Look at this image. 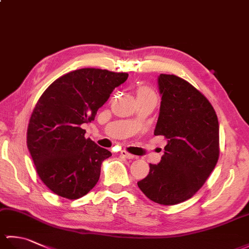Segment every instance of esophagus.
Listing matches in <instances>:
<instances>
[{
    "label": "esophagus",
    "instance_id": "obj_1",
    "mask_svg": "<svg viewBox=\"0 0 249 249\" xmlns=\"http://www.w3.org/2000/svg\"><path fill=\"white\" fill-rule=\"evenodd\" d=\"M120 155H121L122 157H124V158H127V160H133V158H135L134 155L129 154V153L126 152V151H122V152L120 153Z\"/></svg>",
    "mask_w": 249,
    "mask_h": 249
}]
</instances>
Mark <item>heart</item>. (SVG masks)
<instances>
[{
    "label": "heart",
    "instance_id": "b5f03b06",
    "mask_svg": "<svg viewBox=\"0 0 249 249\" xmlns=\"http://www.w3.org/2000/svg\"><path fill=\"white\" fill-rule=\"evenodd\" d=\"M147 94H154L152 89L147 87H140L137 89V97L142 96V95H147Z\"/></svg>",
    "mask_w": 249,
    "mask_h": 249
}]
</instances>
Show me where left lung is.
I'll use <instances>...</instances> for the list:
<instances>
[{
	"mask_svg": "<svg viewBox=\"0 0 249 249\" xmlns=\"http://www.w3.org/2000/svg\"><path fill=\"white\" fill-rule=\"evenodd\" d=\"M157 82L161 102L154 135L165 137L167 145L138 187L154 202L173 205L192 198L214 170L219 125L212 105L189 82L165 73Z\"/></svg>",
	"mask_w": 249,
	"mask_h": 249,
	"instance_id": "8db88e82",
	"label": "left lung"
}]
</instances>
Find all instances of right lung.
<instances>
[{"instance_id": "add662e5", "label": "right lung", "mask_w": 249, "mask_h": 249, "mask_svg": "<svg viewBox=\"0 0 249 249\" xmlns=\"http://www.w3.org/2000/svg\"><path fill=\"white\" fill-rule=\"evenodd\" d=\"M127 78L126 72L81 68L56 79L37 102L26 144L38 177L60 197L79 199L97 184L103 161L112 154L84 138L81 125L94 121Z\"/></svg>"}]
</instances>
